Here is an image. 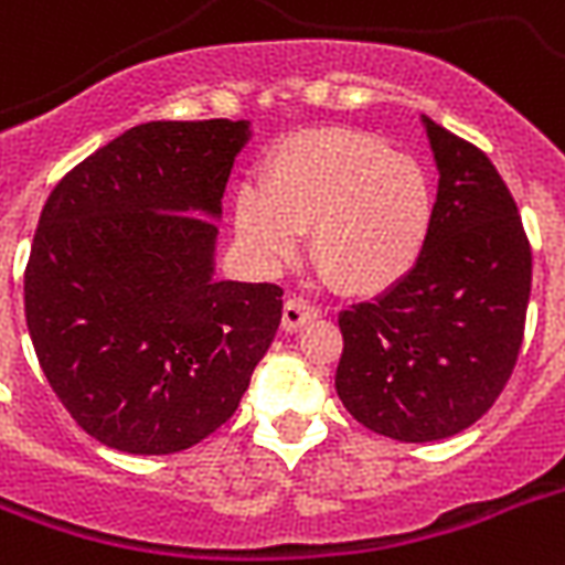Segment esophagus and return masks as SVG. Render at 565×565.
<instances>
[{
    "mask_svg": "<svg viewBox=\"0 0 565 565\" xmlns=\"http://www.w3.org/2000/svg\"><path fill=\"white\" fill-rule=\"evenodd\" d=\"M320 317V308L311 305L308 299H301V296H290V299L284 301V313H281V322L287 331H299L305 322H311Z\"/></svg>",
    "mask_w": 565,
    "mask_h": 565,
    "instance_id": "34e87169",
    "label": "esophagus"
}]
</instances>
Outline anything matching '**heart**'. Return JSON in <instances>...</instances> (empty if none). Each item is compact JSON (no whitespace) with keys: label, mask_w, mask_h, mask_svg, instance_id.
<instances>
[{"label":"heart","mask_w":565,"mask_h":565,"mask_svg":"<svg viewBox=\"0 0 565 565\" xmlns=\"http://www.w3.org/2000/svg\"><path fill=\"white\" fill-rule=\"evenodd\" d=\"M436 192L424 166L350 127L292 132L260 168V192L236 198V234L260 264L278 266L311 231V257L331 284L382 292L426 248Z\"/></svg>","instance_id":"1"}]
</instances>
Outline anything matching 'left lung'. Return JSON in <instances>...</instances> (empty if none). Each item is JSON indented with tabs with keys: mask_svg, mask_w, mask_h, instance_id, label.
I'll list each match as a JSON object with an SVG mask.
<instances>
[{
	"mask_svg": "<svg viewBox=\"0 0 565 565\" xmlns=\"http://www.w3.org/2000/svg\"><path fill=\"white\" fill-rule=\"evenodd\" d=\"M438 166L433 231L415 269L338 317L340 403L397 441H438L510 382L531 299V243L483 150L424 118Z\"/></svg>",
	"mask_w": 565,
	"mask_h": 565,
	"instance_id": "left-lung-1",
	"label": "left lung"
}]
</instances>
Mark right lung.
<instances>
[{"mask_svg": "<svg viewBox=\"0 0 565 565\" xmlns=\"http://www.w3.org/2000/svg\"><path fill=\"white\" fill-rule=\"evenodd\" d=\"M248 120H150L67 171L25 264L55 397L111 450L166 456L234 415L281 322L278 284L215 281V227Z\"/></svg>", "mask_w": 565, "mask_h": 565, "instance_id": "obj_1", "label": "right lung"}]
</instances>
